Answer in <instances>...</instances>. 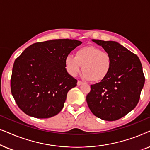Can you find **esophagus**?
<instances>
[{"label":"esophagus","instance_id":"34e87169","mask_svg":"<svg viewBox=\"0 0 150 150\" xmlns=\"http://www.w3.org/2000/svg\"><path fill=\"white\" fill-rule=\"evenodd\" d=\"M83 83V82H81V81H77V85H79V86L81 85Z\"/></svg>","mask_w":150,"mask_h":150}]
</instances>
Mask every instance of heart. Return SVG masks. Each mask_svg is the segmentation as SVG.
Instances as JSON below:
<instances>
[{
  "label": "heart",
  "instance_id": "heart-1",
  "mask_svg": "<svg viewBox=\"0 0 150 150\" xmlns=\"http://www.w3.org/2000/svg\"><path fill=\"white\" fill-rule=\"evenodd\" d=\"M111 58L107 52L94 46L83 47L68 55L65 60V68L69 74L76 76L82 70L83 79L101 81L107 76L111 68Z\"/></svg>",
  "mask_w": 150,
  "mask_h": 150
}]
</instances>
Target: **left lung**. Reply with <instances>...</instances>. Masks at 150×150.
<instances>
[{"label":"left lung","mask_w":150,"mask_h":150,"mask_svg":"<svg viewBox=\"0 0 150 150\" xmlns=\"http://www.w3.org/2000/svg\"><path fill=\"white\" fill-rule=\"evenodd\" d=\"M111 58V68L105 79L91 85L86 100L94 115L115 121L134 109L145 84L142 65L134 53L114 41L92 40Z\"/></svg>","instance_id":"8db88e82"}]
</instances>
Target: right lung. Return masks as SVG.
I'll list each match as a JSON object with an SVG mask.
<instances>
[{
	"mask_svg": "<svg viewBox=\"0 0 150 150\" xmlns=\"http://www.w3.org/2000/svg\"><path fill=\"white\" fill-rule=\"evenodd\" d=\"M81 44V41L69 39L35 43L16 59L11 90L24 113L45 119L62 110L67 92L77 83L66 70L65 58Z\"/></svg>",
	"mask_w": 150,
	"mask_h": 150,
	"instance_id": "obj_1",
	"label": "right lung"
}]
</instances>
